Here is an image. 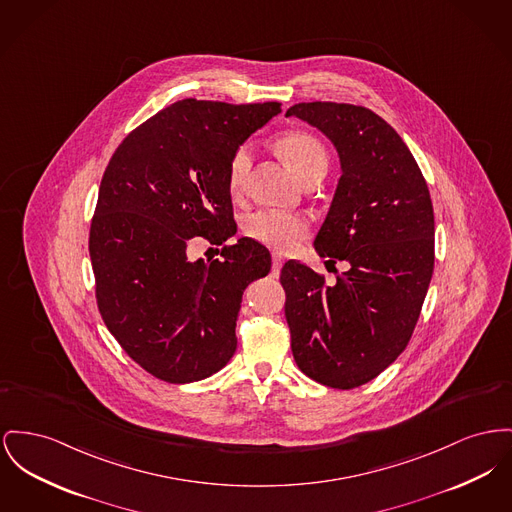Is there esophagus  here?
Masks as SVG:
<instances>
[{
	"label": "esophagus",
	"instance_id": "esophagus-1",
	"mask_svg": "<svg viewBox=\"0 0 512 512\" xmlns=\"http://www.w3.org/2000/svg\"><path fill=\"white\" fill-rule=\"evenodd\" d=\"M282 263H284L282 255H278V253H272V274H274V276H278V272H280Z\"/></svg>",
	"mask_w": 512,
	"mask_h": 512
}]
</instances>
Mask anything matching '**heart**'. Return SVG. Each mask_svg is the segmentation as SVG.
<instances>
[{
    "instance_id": "1",
    "label": "heart",
    "mask_w": 512,
    "mask_h": 512,
    "mask_svg": "<svg viewBox=\"0 0 512 512\" xmlns=\"http://www.w3.org/2000/svg\"><path fill=\"white\" fill-rule=\"evenodd\" d=\"M276 147L284 160L292 166V170L303 178L311 170L327 168V151L321 141L307 131H288L278 141ZM253 160V147L249 143H241L232 152L226 166V181L232 193H240L247 180L249 168ZM309 220L303 214L282 211L251 212L243 220V232L263 245L272 249H292L298 241L309 236Z\"/></svg>"
}]
</instances>
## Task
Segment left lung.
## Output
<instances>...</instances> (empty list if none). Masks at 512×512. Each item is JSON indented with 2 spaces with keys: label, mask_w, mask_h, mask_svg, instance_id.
Masks as SVG:
<instances>
[{
  "label": "left lung",
  "mask_w": 512,
  "mask_h": 512,
  "mask_svg": "<svg viewBox=\"0 0 512 512\" xmlns=\"http://www.w3.org/2000/svg\"><path fill=\"white\" fill-rule=\"evenodd\" d=\"M286 116L317 127L338 151L342 176L315 249L350 263L334 284L294 259L282 267L292 354L313 381L348 391L385 371L412 338L435 263L433 205L416 158L375 112L301 102Z\"/></svg>",
  "instance_id": "left-lung-1"
}]
</instances>
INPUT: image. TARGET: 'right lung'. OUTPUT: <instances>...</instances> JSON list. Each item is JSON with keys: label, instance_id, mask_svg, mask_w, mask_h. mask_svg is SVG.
I'll use <instances>...</instances> for the list:
<instances>
[{"label": "right lung", "instance_id": "add662e5", "mask_svg": "<svg viewBox=\"0 0 512 512\" xmlns=\"http://www.w3.org/2000/svg\"><path fill=\"white\" fill-rule=\"evenodd\" d=\"M278 102L185 98L135 127L112 154L89 236L98 311L125 354L166 383L211 377L236 352L247 284L271 271L259 241L191 262L193 239L236 234L226 166Z\"/></svg>", "mask_w": 512, "mask_h": 512}]
</instances>
